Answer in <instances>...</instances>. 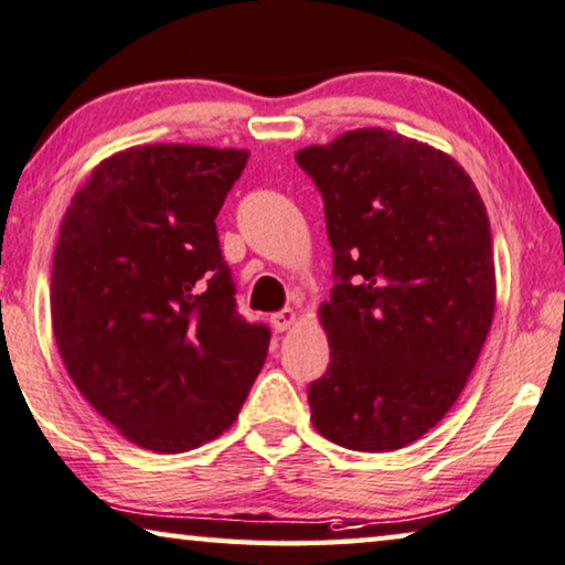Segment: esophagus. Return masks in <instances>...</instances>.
Listing matches in <instances>:
<instances>
[{
	"mask_svg": "<svg viewBox=\"0 0 565 565\" xmlns=\"http://www.w3.org/2000/svg\"><path fill=\"white\" fill-rule=\"evenodd\" d=\"M299 322V315L294 309H284V311H276V315L271 317V324H274V330L276 332H286V330H291L294 324Z\"/></svg>",
	"mask_w": 565,
	"mask_h": 565,
	"instance_id": "34e87169",
	"label": "esophagus"
}]
</instances>
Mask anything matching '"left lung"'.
<instances>
[{"label":"left lung","mask_w":565,"mask_h":565,"mask_svg":"<svg viewBox=\"0 0 565 565\" xmlns=\"http://www.w3.org/2000/svg\"><path fill=\"white\" fill-rule=\"evenodd\" d=\"M324 198L337 284L319 305L330 367L311 424L355 451L431 431L465 391L492 327L490 217L457 159L388 129L299 149Z\"/></svg>","instance_id":"obj_1"}]
</instances>
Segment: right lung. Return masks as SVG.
<instances>
[{"label": "right lung", "mask_w": 565, "mask_h": 565, "mask_svg": "<svg viewBox=\"0 0 565 565\" xmlns=\"http://www.w3.org/2000/svg\"><path fill=\"white\" fill-rule=\"evenodd\" d=\"M248 149L106 157L65 210L50 315L63 365L124 439L182 454L235 424L271 332L235 311L215 217Z\"/></svg>", "instance_id": "add662e5"}]
</instances>
